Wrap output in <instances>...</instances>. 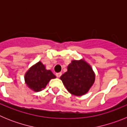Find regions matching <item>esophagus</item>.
<instances>
[{"label":"esophagus","mask_w":127,"mask_h":127,"mask_svg":"<svg viewBox=\"0 0 127 127\" xmlns=\"http://www.w3.org/2000/svg\"><path fill=\"white\" fill-rule=\"evenodd\" d=\"M56 76H57V77H60V76H62V73L61 72H58V73L56 74Z\"/></svg>","instance_id":"1"}]
</instances>
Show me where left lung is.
Returning a JSON list of instances; mask_svg holds the SVG:
<instances>
[{
	"label": "left lung",
	"mask_w": 127,
	"mask_h": 127,
	"mask_svg": "<svg viewBox=\"0 0 127 127\" xmlns=\"http://www.w3.org/2000/svg\"><path fill=\"white\" fill-rule=\"evenodd\" d=\"M69 92L82 96L89 91L94 85L95 75L92 68L83 59L72 60L67 67V71L60 77Z\"/></svg>",
	"instance_id": "8db88e82"
}]
</instances>
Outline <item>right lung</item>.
<instances>
[{"instance_id":"add662e5","label":"right lung","mask_w":127,"mask_h":127,"mask_svg":"<svg viewBox=\"0 0 127 127\" xmlns=\"http://www.w3.org/2000/svg\"><path fill=\"white\" fill-rule=\"evenodd\" d=\"M56 76L50 70L46 69L44 65L39 62L30 67L25 74V81L29 88L39 92L46 88L47 84Z\"/></svg>"}]
</instances>
